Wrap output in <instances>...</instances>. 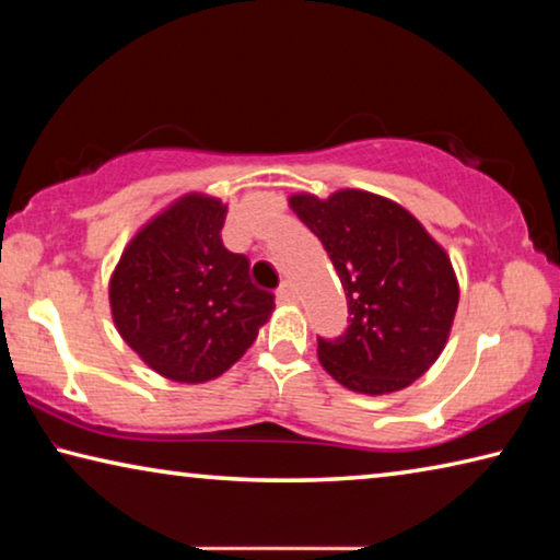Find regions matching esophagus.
Masks as SVG:
<instances>
[{
    "label": "esophagus",
    "mask_w": 560,
    "mask_h": 560,
    "mask_svg": "<svg viewBox=\"0 0 560 560\" xmlns=\"http://www.w3.org/2000/svg\"><path fill=\"white\" fill-rule=\"evenodd\" d=\"M277 296H279V301H293L296 299V289H293L291 281H283L277 291Z\"/></svg>",
    "instance_id": "obj_1"
}]
</instances>
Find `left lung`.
Instances as JSON below:
<instances>
[{"mask_svg":"<svg viewBox=\"0 0 560 560\" xmlns=\"http://www.w3.org/2000/svg\"><path fill=\"white\" fill-rule=\"evenodd\" d=\"M343 283L350 324L318 338V360L348 390L385 395L430 371L447 343L459 283L447 252L393 200L338 189L328 200L291 195Z\"/></svg>","mask_w":560,"mask_h":560,"instance_id":"1","label":"left lung"}]
</instances>
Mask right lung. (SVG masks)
Here are the masks:
<instances>
[{"mask_svg": "<svg viewBox=\"0 0 560 560\" xmlns=\"http://www.w3.org/2000/svg\"><path fill=\"white\" fill-rule=\"evenodd\" d=\"M226 205L185 195L128 242L110 277V314L145 365L207 383L240 360L273 311L249 259L222 244Z\"/></svg>", "mask_w": 560, "mask_h": 560, "instance_id": "right-lung-1", "label": "right lung"}]
</instances>
